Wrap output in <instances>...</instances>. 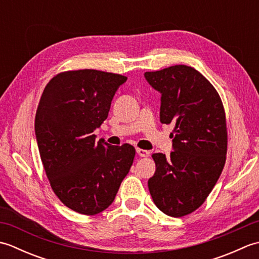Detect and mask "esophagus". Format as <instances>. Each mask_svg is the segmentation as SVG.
Masks as SVG:
<instances>
[{
    "label": "esophagus",
    "mask_w": 259,
    "mask_h": 259,
    "mask_svg": "<svg viewBox=\"0 0 259 259\" xmlns=\"http://www.w3.org/2000/svg\"><path fill=\"white\" fill-rule=\"evenodd\" d=\"M136 151H137V153H138L140 157H148V156H149V151H147V150L139 149V148H137Z\"/></svg>",
    "instance_id": "esophagus-1"
}]
</instances>
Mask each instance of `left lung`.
Wrapping results in <instances>:
<instances>
[{"label":"left lung","mask_w":259,"mask_h":259,"mask_svg":"<svg viewBox=\"0 0 259 259\" xmlns=\"http://www.w3.org/2000/svg\"><path fill=\"white\" fill-rule=\"evenodd\" d=\"M145 78L161 95L160 122L174 124L170 156L153 153L156 172L148 180L155 205L170 217L199 208L221 176L227 153L225 110L205 76L187 65H174Z\"/></svg>","instance_id":"8db88e82"}]
</instances>
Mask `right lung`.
Masks as SVG:
<instances>
[{
  "label": "right lung",
  "instance_id": "add662e5",
  "mask_svg": "<svg viewBox=\"0 0 259 259\" xmlns=\"http://www.w3.org/2000/svg\"><path fill=\"white\" fill-rule=\"evenodd\" d=\"M125 81L98 70L68 71L52 78L40 99L34 128L43 167L54 194L79 213L107 209L133 166V146H111L93 135Z\"/></svg>",
  "mask_w": 259,
  "mask_h": 259
}]
</instances>
